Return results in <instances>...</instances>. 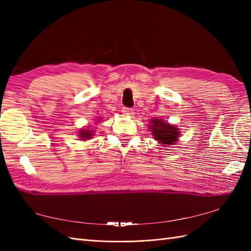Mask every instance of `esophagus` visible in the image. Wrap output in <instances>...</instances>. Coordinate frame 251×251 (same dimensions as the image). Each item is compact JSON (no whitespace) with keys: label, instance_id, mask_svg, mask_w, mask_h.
Instances as JSON below:
<instances>
[{"label":"esophagus","instance_id":"34e87169","mask_svg":"<svg viewBox=\"0 0 251 251\" xmlns=\"http://www.w3.org/2000/svg\"><path fill=\"white\" fill-rule=\"evenodd\" d=\"M122 112H123V114L128 115V116H132V115H134V110L130 109V108H123Z\"/></svg>","mask_w":251,"mask_h":251}]
</instances>
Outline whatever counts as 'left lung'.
I'll return each mask as SVG.
<instances>
[{"label": "left lung", "instance_id": "left-lung-1", "mask_svg": "<svg viewBox=\"0 0 251 251\" xmlns=\"http://www.w3.org/2000/svg\"><path fill=\"white\" fill-rule=\"evenodd\" d=\"M151 124L149 126L154 139L157 140L161 145L173 146L178 141L179 129L178 127L168 124L167 122L154 117L151 120Z\"/></svg>", "mask_w": 251, "mask_h": 251}]
</instances>
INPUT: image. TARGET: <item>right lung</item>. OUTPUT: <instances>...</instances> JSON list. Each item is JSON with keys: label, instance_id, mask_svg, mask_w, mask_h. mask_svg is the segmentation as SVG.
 I'll list each match as a JSON object with an SVG mask.
<instances>
[{"label": "right lung", "instance_id": "add662e5", "mask_svg": "<svg viewBox=\"0 0 251 251\" xmlns=\"http://www.w3.org/2000/svg\"><path fill=\"white\" fill-rule=\"evenodd\" d=\"M94 136V130L93 129H82L79 130L78 132V137L81 140H88V139H92V137Z\"/></svg>", "mask_w": 251, "mask_h": 251}]
</instances>
